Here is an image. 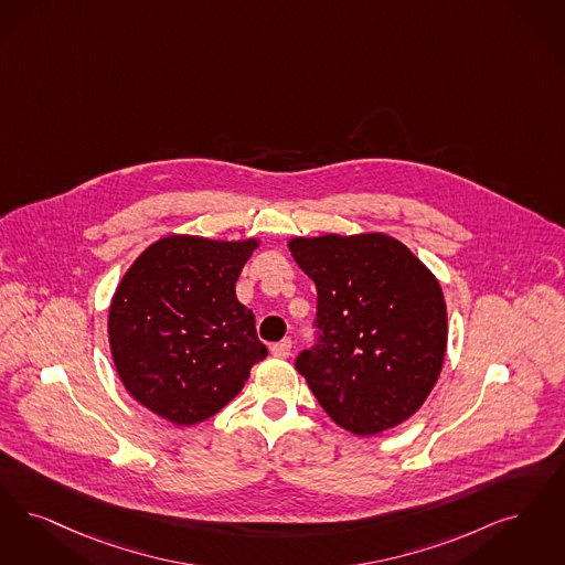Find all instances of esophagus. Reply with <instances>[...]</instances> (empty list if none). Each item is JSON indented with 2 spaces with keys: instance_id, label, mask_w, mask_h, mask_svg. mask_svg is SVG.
Returning <instances> with one entry per match:
<instances>
[{
  "instance_id": "34e87169",
  "label": "esophagus",
  "mask_w": 565,
  "mask_h": 565,
  "mask_svg": "<svg viewBox=\"0 0 565 565\" xmlns=\"http://www.w3.org/2000/svg\"><path fill=\"white\" fill-rule=\"evenodd\" d=\"M290 351H292V340L290 339L279 340V342H275L271 347L273 355L279 358V360L290 358Z\"/></svg>"
}]
</instances>
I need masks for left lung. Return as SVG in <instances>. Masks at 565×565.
<instances>
[{
  "label": "left lung",
  "instance_id": "1",
  "mask_svg": "<svg viewBox=\"0 0 565 565\" xmlns=\"http://www.w3.org/2000/svg\"><path fill=\"white\" fill-rule=\"evenodd\" d=\"M288 249L317 288L319 344L296 370L326 414L355 435L402 425L427 402L448 347L437 277L384 233L292 237Z\"/></svg>",
  "mask_w": 565,
  "mask_h": 565
}]
</instances>
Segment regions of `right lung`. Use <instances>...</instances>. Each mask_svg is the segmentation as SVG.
<instances>
[{
    "label": "right lung",
    "mask_w": 565,
    "mask_h": 565,
    "mask_svg": "<svg viewBox=\"0 0 565 565\" xmlns=\"http://www.w3.org/2000/svg\"><path fill=\"white\" fill-rule=\"evenodd\" d=\"M260 239L168 235L145 249L109 305V347L126 391L159 418L214 416L267 358L235 281Z\"/></svg>",
    "instance_id": "right-lung-1"
}]
</instances>
